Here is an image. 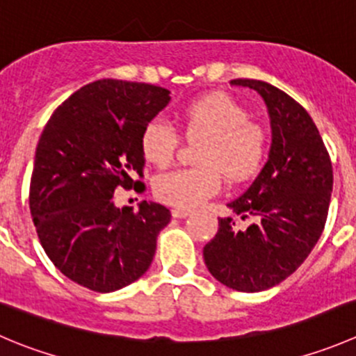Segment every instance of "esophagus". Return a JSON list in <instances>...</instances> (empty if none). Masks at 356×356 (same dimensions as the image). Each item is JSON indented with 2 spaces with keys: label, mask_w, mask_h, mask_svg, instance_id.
I'll return each instance as SVG.
<instances>
[{
  "label": "esophagus",
  "mask_w": 356,
  "mask_h": 356,
  "mask_svg": "<svg viewBox=\"0 0 356 356\" xmlns=\"http://www.w3.org/2000/svg\"><path fill=\"white\" fill-rule=\"evenodd\" d=\"M188 216H191V210L189 209H184V207H175V209H172V217L181 219V217H188Z\"/></svg>",
  "instance_id": "esophagus-1"
}]
</instances>
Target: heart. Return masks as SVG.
Instances as JSON below:
<instances>
[{
  "label": "heart",
  "mask_w": 356,
  "mask_h": 356,
  "mask_svg": "<svg viewBox=\"0 0 356 356\" xmlns=\"http://www.w3.org/2000/svg\"><path fill=\"white\" fill-rule=\"evenodd\" d=\"M184 136L200 140L198 168H181L154 179V195L175 207H196L220 189V174L243 182L261 170L268 136L248 111L222 92L191 101L179 115ZM179 136L168 123L153 120L140 134V153L147 163L167 167L174 160Z\"/></svg>",
  "instance_id": "1"
}]
</instances>
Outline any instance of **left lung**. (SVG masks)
Returning <instances> with one entry per match:
<instances>
[{
	"mask_svg": "<svg viewBox=\"0 0 356 356\" xmlns=\"http://www.w3.org/2000/svg\"><path fill=\"white\" fill-rule=\"evenodd\" d=\"M257 92L268 108L271 147L250 188L227 203L245 219L234 229L219 219L217 234L203 247L210 275L238 292H261L291 277L318 241L332 193V163L318 129L301 104L261 79H231Z\"/></svg>",
	"mask_w": 356,
	"mask_h": 356,
	"instance_id": "obj_1",
	"label": "left lung"
}]
</instances>
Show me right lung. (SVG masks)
<instances>
[{
	"label": "right lung",
	"mask_w": 356,
	"mask_h": 356,
	"mask_svg": "<svg viewBox=\"0 0 356 356\" xmlns=\"http://www.w3.org/2000/svg\"><path fill=\"white\" fill-rule=\"evenodd\" d=\"M170 102L147 83L99 79L81 86L48 120L34 154L29 207L50 261L69 280L120 291L153 262L170 210L140 202L139 212L116 207V188L137 189L144 156L140 134Z\"/></svg>",
	"instance_id": "add662e5"
}]
</instances>
